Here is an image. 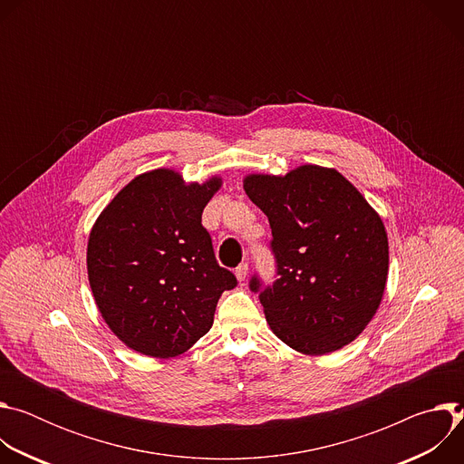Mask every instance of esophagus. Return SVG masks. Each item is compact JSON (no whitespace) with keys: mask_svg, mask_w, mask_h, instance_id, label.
<instances>
[{"mask_svg":"<svg viewBox=\"0 0 464 464\" xmlns=\"http://www.w3.org/2000/svg\"><path fill=\"white\" fill-rule=\"evenodd\" d=\"M247 272H249V266L246 262H242L240 266L235 270V276H237V279H238V283H242V281H246V277H247Z\"/></svg>","mask_w":464,"mask_h":464,"instance_id":"esophagus-1","label":"esophagus"}]
</instances>
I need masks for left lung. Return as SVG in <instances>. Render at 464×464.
I'll use <instances>...</instances> for the list:
<instances>
[{
    "instance_id": "8db88e82",
    "label": "left lung",
    "mask_w": 464,
    "mask_h": 464,
    "mask_svg": "<svg viewBox=\"0 0 464 464\" xmlns=\"http://www.w3.org/2000/svg\"><path fill=\"white\" fill-rule=\"evenodd\" d=\"M244 190L272 227L277 279L262 288L255 276L249 288L274 334L310 356L354 342L387 283L389 244L378 213L336 169L319 165L249 174Z\"/></svg>"
}]
</instances>
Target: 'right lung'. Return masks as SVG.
Instances as JSON below:
<instances>
[{"label": "right lung", "instance_id": "1", "mask_svg": "<svg viewBox=\"0 0 464 464\" xmlns=\"http://www.w3.org/2000/svg\"><path fill=\"white\" fill-rule=\"evenodd\" d=\"M222 178L185 183L170 169L136 176L95 220L88 279L111 333L131 351L174 358L209 333L235 276L218 266L202 213Z\"/></svg>", "mask_w": 464, "mask_h": 464}]
</instances>
